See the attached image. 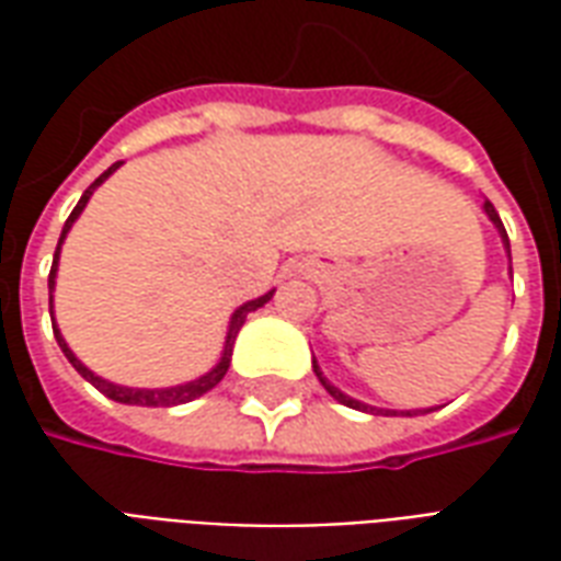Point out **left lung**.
<instances>
[{"instance_id":"obj_1","label":"left lung","mask_w":561,"mask_h":561,"mask_svg":"<svg viewBox=\"0 0 561 561\" xmlns=\"http://www.w3.org/2000/svg\"><path fill=\"white\" fill-rule=\"evenodd\" d=\"M483 213H486V219H490L495 225V231H499V237H502V245H505L507 257H511V243H507L505 225H502V219H499V213H495V207H493V204H490V201H483ZM312 369H316L318 381L324 385V390H328L333 400L342 402V405H348V409H357V412H366V414H409V417H414V414H430V412H433V409H414V412H390V409H376V405H366V402L354 400V397H348V393H342L340 388H333L328 378H324V373H321V366H318V360H312Z\"/></svg>"}]
</instances>
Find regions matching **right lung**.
Returning a JSON list of instances; mask_svg holds the SVG:
<instances>
[{"mask_svg":"<svg viewBox=\"0 0 561 561\" xmlns=\"http://www.w3.org/2000/svg\"><path fill=\"white\" fill-rule=\"evenodd\" d=\"M119 168V161L116 164H111L107 171L95 180V183L83 192V197L78 201V207L71 209V216H68L66 228H62V237H59V245H56V255H54V267H50V279H47V288H50V318H54V288H56V267H59V249H62V243H66L68 231H71V225L78 221V216L83 213V207L90 204L92 192L99 188V185L111 176V173ZM270 297H273V291L261 294V297H255V300H249V304L237 306L233 309L231 321H228V336H225V348H221V357L219 364L213 366L209 373H204L201 378H195V381H185V385H173V388H126V385H114V381H107V378L95 376L90 366H83L78 360V354L68 348V342L62 340V333H59V328H56V318H54V333H56V342H59V348H62V354L68 357V364L78 369L80 376L90 381L92 388H99L107 397V400L114 402H123V405H149V409H171V405H183V402H192L197 400V397H204L207 390H213L216 385H219L221 378H225V373H228V366H231V352H233V340H237V333H240V328L245 324V316L249 312H255V309H261V306L267 304Z\"/></svg>","mask_w":561,"mask_h":561,"instance_id":"add662e5","label":"right lung"}]
</instances>
